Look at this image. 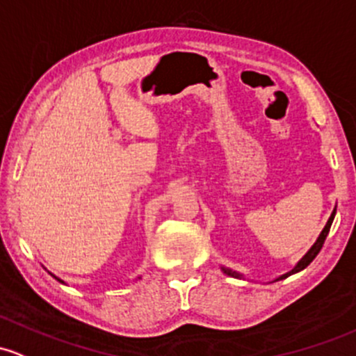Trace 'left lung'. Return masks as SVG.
Segmentation results:
<instances>
[{"instance_id": "left-lung-1", "label": "left lung", "mask_w": 356, "mask_h": 356, "mask_svg": "<svg viewBox=\"0 0 356 356\" xmlns=\"http://www.w3.org/2000/svg\"><path fill=\"white\" fill-rule=\"evenodd\" d=\"M334 215H336V209H334V211L331 213V216H329V220H327L326 227L323 228V232H321V235H319V237H317V241L314 242V245L310 247V249H309V252H307L305 256L302 257V259L298 261L297 264H295V268L291 269V271H288L286 275L280 276V278H276V280H283V278H286V276L293 275V273H298V271H302V269H305L307 266H309L310 263H312L314 259H316V256H317V254H319V250L323 249V245H324V241H326V237H327V234H329V228H331V225H332V220H334ZM222 271L225 273V275H228V276H234V278H242V275H241V273H237V271H232V269H228V268H222Z\"/></svg>"}]
</instances>
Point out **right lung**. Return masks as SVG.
<instances>
[{"instance_id": "obj_1", "label": "right lung", "mask_w": 356, "mask_h": 356, "mask_svg": "<svg viewBox=\"0 0 356 356\" xmlns=\"http://www.w3.org/2000/svg\"><path fill=\"white\" fill-rule=\"evenodd\" d=\"M51 275H52V273H51ZM52 276H54V275H52ZM54 278H56V280H58V282H59V283H65V282H63V280H61V278H58V276H54Z\"/></svg>"}]
</instances>
